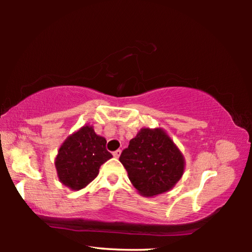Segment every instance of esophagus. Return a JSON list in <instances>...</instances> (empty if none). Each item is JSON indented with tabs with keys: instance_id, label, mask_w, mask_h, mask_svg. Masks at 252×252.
<instances>
[{
	"instance_id": "34e87169",
	"label": "esophagus",
	"mask_w": 252,
	"mask_h": 252,
	"mask_svg": "<svg viewBox=\"0 0 252 252\" xmlns=\"http://www.w3.org/2000/svg\"><path fill=\"white\" fill-rule=\"evenodd\" d=\"M120 155H121V150H117L113 152V157H116V158H119L120 157Z\"/></svg>"
}]
</instances>
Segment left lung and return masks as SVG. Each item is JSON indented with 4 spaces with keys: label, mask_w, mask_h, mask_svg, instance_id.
<instances>
[{
    "label": "left lung",
    "mask_w": 252,
    "mask_h": 252,
    "mask_svg": "<svg viewBox=\"0 0 252 252\" xmlns=\"http://www.w3.org/2000/svg\"><path fill=\"white\" fill-rule=\"evenodd\" d=\"M120 161L132 185L144 197L167 192L185 170L181 152L161 129H142L122 151Z\"/></svg>",
    "instance_id": "left-lung-1"
}]
</instances>
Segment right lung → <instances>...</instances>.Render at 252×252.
Segmentation results:
<instances>
[{
    "instance_id": "add662e5",
    "label": "right lung",
    "mask_w": 252,
    "mask_h": 252,
    "mask_svg": "<svg viewBox=\"0 0 252 252\" xmlns=\"http://www.w3.org/2000/svg\"><path fill=\"white\" fill-rule=\"evenodd\" d=\"M106 140L85 126L70 135L60 148L55 160L58 177L72 190L87 187L105 161L112 158L106 150Z\"/></svg>"
}]
</instances>
